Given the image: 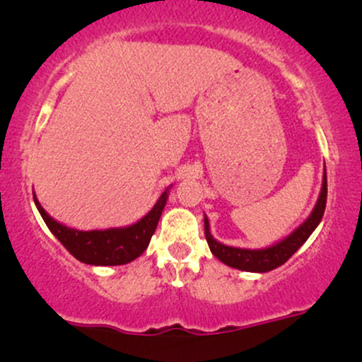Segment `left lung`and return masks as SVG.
Segmentation results:
<instances>
[{
    "instance_id": "8db88e82",
    "label": "left lung",
    "mask_w": 362,
    "mask_h": 362,
    "mask_svg": "<svg viewBox=\"0 0 362 362\" xmlns=\"http://www.w3.org/2000/svg\"><path fill=\"white\" fill-rule=\"evenodd\" d=\"M325 202H327V172L324 170L320 194L319 199H317L315 207H313L310 216H308L307 219L286 238L280 239V241H276L275 245L272 246L261 247V250H247V247L228 246L214 239V236L211 234V226H209L207 216L204 214V229H206L207 245L211 247L212 255L230 268L251 273L272 272V269L281 267L285 261H288L290 256L293 255V252H297L300 250V246L310 238V234L315 230V228L322 221V216H324Z\"/></svg>"
}]
</instances>
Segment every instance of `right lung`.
<instances>
[{
  "mask_svg": "<svg viewBox=\"0 0 362 362\" xmlns=\"http://www.w3.org/2000/svg\"><path fill=\"white\" fill-rule=\"evenodd\" d=\"M170 187H167L165 192L160 195L151 211L136 223L110 229L79 230L69 228V226L59 223L47 214V211L40 206L35 194L33 200L42 219L45 221L47 228L52 230V234L62 243L65 250L71 252L74 258L86 264H93V267H117V264L132 263L133 259L141 256L143 251L150 245V239L153 236L156 224H158L165 204H167Z\"/></svg>",
  "mask_w": 362,
  "mask_h": 362,
  "instance_id": "add662e5",
  "label": "right lung"
}]
</instances>
